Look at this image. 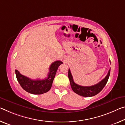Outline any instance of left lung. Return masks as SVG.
<instances>
[{
	"label": "left lung",
	"instance_id": "left-lung-1",
	"mask_svg": "<svg viewBox=\"0 0 125 125\" xmlns=\"http://www.w3.org/2000/svg\"><path fill=\"white\" fill-rule=\"evenodd\" d=\"M110 70H111L110 69L105 78L103 79L101 81H100L98 83L91 86H82L77 84L74 82L72 75L71 74L70 70L69 69L68 76L70 81L71 88L76 94L80 95V96L86 97L95 96V95L98 94L99 92H100L102 89L104 88V87L105 86L108 81L109 76H110Z\"/></svg>",
	"mask_w": 125,
	"mask_h": 125
}]
</instances>
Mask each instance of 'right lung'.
Returning a JSON list of instances; mask_svg holds the SVG:
<instances>
[{"mask_svg": "<svg viewBox=\"0 0 125 125\" xmlns=\"http://www.w3.org/2000/svg\"><path fill=\"white\" fill-rule=\"evenodd\" d=\"M62 63L61 61L52 63L49 67L48 77L44 80H31L21 74L18 71L15 70L17 79L21 87L27 92L34 94H43L50 90L58 67Z\"/></svg>", "mask_w": 125, "mask_h": 125, "instance_id": "1", "label": "right lung"}]
</instances>
